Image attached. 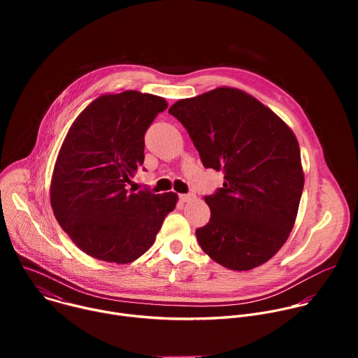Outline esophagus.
<instances>
[{"instance_id": "obj_1", "label": "esophagus", "mask_w": 358, "mask_h": 358, "mask_svg": "<svg viewBox=\"0 0 358 358\" xmlns=\"http://www.w3.org/2000/svg\"><path fill=\"white\" fill-rule=\"evenodd\" d=\"M195 198V194H192V192H189V194H181L180 195V199L182 201V202H188V201H191V199H194Z\"/></svg>"}]
</instances>
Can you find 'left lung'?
<instances>
[{
  "instance_id": "1",
  "label": "left lung",
  "mask_w": 358,
  "mask_h": 358,
  "mask_svg": "<svg viewBox=\"0 0 358 358\" xmlns=\"http://www.w3.org/2000/svg\"><path fill=\"white\" fill-rule=\"evenodd\" d=\"M169 113L187 129L203 167L225 174L222 188L206 196L210 222L195 231L202 250L232 271L268 262L289 238L304 185L294 133L235 87L181 99Z\"/></svg>"
}]
</instances>
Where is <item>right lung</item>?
Listing matches in <instances>:
<instances>
[{"instance_id": "add662e5", "label": "right lung", "mask_w": 358, "mask_h": 358, "mask_svg": "<svg viewBox=\"0 0 358 358\" xmlns=\"http://www.w3.org/2000/svg\"><path fill=\"white\" fill-rule=\"evenodd\" d=\"M169 103L137 90L94 99L71 126L50 180L62 229L92 258L130 264L156 241L177 194L130 192L144 162V134Z\"/></svg>"}]
</instances>
